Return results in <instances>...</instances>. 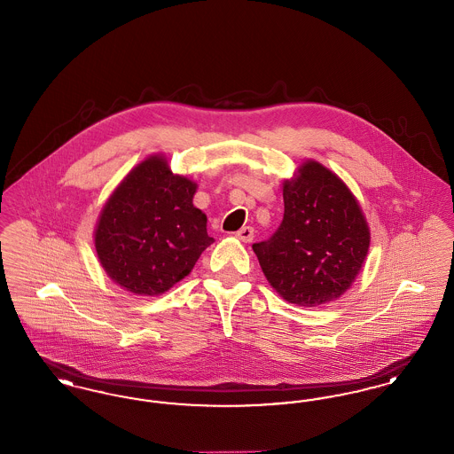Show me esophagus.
<instances>
[{
  "mask_svg": "<svg viewBox=\"0 0 454 454\" xmlns=\"http://www.w3.org/2000/svg\"><path fill=\"white\" fill-rule=\"evenodd\" d=\"M238 239H241L243 243H250L254 239V228L252 226H245L237 233Z\"/></svg>",
  "mask_w": 454,
  "mask_h": 454,
  "instance_id": "34e87169",
  "label": "esophagus"
}]
</instances>
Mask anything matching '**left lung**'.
<instances>
[{
  "label": "left lung",
  "instance_id": "left-lung-1",
  "mask_svg": "<svg viewBox=\"0 0 454 454\" xmlns=\"http://www.w3.org/2000/svg\"><path fill=\"white\" fill-rule=\"evenodd\" d=\"M284 219L252 248L269 284L296 306L339 300L359 276L369 252L366 216L337 173L306 160L282 184Z\"/></svg>",
  "mask_w": 454,
  "mask_h": 454
}]
</instances>
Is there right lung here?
<instances>
[{
	"mask_svg": "<svg viewBox=\"0 0 454 454\" xmlns=\"http://www.w3.org/2000/svg\"><path fill=\"white\" fill-rule=\"evenodd\" d=\"M197 184L170 170L165 154L137 163L108 197L93 241L100 265L132 294L160 296L191 274L215 241L194 206Z\"/></svg>",
	"mask_w": 454,
	"mask_h": 454,
	"instance_id": "add662e5",
	"label": "right lung"
}]
</instances>
